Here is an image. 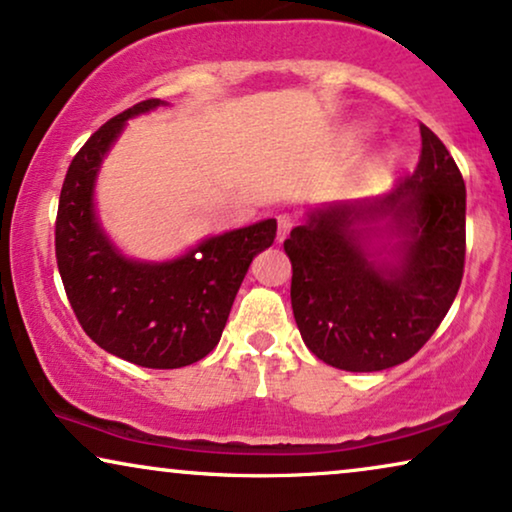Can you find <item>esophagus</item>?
<instances>
[{
    "mask_svg": "<svg viewBox=\"0 0 512 512\" xmlns=\"http://www.w3.org/2000/svg\"><path fill=\"white\" fill-rule=\"evenodd\" d=\"M276 222H278V243L281 241H285V238H288V234H290V229L295 227V220H292L290 215H278L276 217Z\"/></svg>",
    "mask_w": 512,
    "mask_h": 512,
    "instance_id": "34e87169",
    "label": "esophagus"
}]
</instances>
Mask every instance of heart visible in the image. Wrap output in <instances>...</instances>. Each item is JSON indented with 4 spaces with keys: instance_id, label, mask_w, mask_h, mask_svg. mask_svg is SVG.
<instances>
[{
    "instance_id": "obj_1",
    "label": "heart",
    "mask_w": 512,
    "mask_h": 512,
    "mask_svg": "<svg viewBox=\"0 0 512 512\" xmlns=\"http://www.w3.org/2000/svg\"><path fill=\"white\" fill-rule=\"evenodd\" d=\"M400 161V149L398 147H386L381 149L379 156H377V163L379 166H395V163Z\"/></svg>"
}]
</instances>
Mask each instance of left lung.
Instances as JSON below:
<instances>
[{"label": "left lung", "instance_id": "left-lung-1", "mask_svg": "<svg viewBox=\"0 0 512 512\" xmlns=\"http://www.w3.org/2000/svg\"><path fill=\"white\" fill-rule=\"evenodd\" d=\"M419 128V166L398 187L313 208L283 243L299 335L337 370L410 360L459 292L466 185L438 135Z\"/></svg>", "mask_w": 512, "mask_h": 512}]
</instances>
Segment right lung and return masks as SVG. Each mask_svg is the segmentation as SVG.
Returning <instances> with one entry per match:
<instances>
[{
  "mask_svg": "<svg viewBox=\"0 0 512 512\" xmlns=\"http://www.w3.org/2000/svg\"><path fill=\"white\" fill-rule=\"evenodd\" d=\"M168 105L145 100L95 131L67 168L56 260L67 299L100 349L152 370L206 358L220 342L250 262L276 238V220L208 236L173 260H131L102 229L95 180L126 121Z\"/></svg>",
  "mask_w": 512,
  "mask_h": 512,
  "instance_id": "obj_1",
  "label": "right lung"
}]
</instances>
